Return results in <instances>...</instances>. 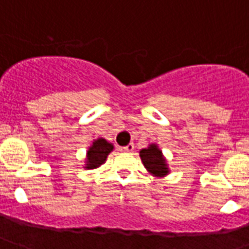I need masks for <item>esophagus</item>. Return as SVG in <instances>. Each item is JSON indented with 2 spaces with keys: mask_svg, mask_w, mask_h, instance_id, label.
Segmentation results:
<instances>
[{
  "mask_svg": "<svg viewBox=\"0 0 249 249\" xmlns=\"http://www.w3.org/2000/svg\"><path fill=\"white\" fill-rule=\"evenodd\" d=\"M124 152H132L133 149H135V144L133 142H130V144H128L126 147H124V148H121Z\"/></svg>",
  "mask_w": 249,
  "mask_h": 249,
  "instance_id": "34e87169",
  "label": "esophagus"
}]
</instances>
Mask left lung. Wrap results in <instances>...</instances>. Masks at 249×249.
Segmentation results:
<instances>
[{"label":"left lung","mask_w":249,"mask_h":249,"mask_svg":"<svg viewBox=\"0 0 249 249\" xmlns=\"http://www.w3.org/2000/svg\"><path fill=\"white\" fill-rule=\"evenodd\" d=\"M140 158H142L144 167L151 174H154L156 177H164L168 174L166 159L163 158V154L156 144H151L148 148L142 149Z\"/></svg>","instance_id":"1"}]
</instances>
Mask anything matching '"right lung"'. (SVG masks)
<instances>
[{"label":"right lung","mask_w":249,"mask_h":249,"mask_svg":"<svg viewBox=\"0 0 249 249\" xmlns=\"http://www.w3.org/2000/svg\"><path fill=\"white\" fill-rule=\"evenodd\" d=\"M113 151V145L107 142L105 139H97L93 145L89 148L88 158H86V167L85 168H97L102 163H105L107 155Z\"/></svg>","instance_id":"right-lung-1"}]
</instances>
